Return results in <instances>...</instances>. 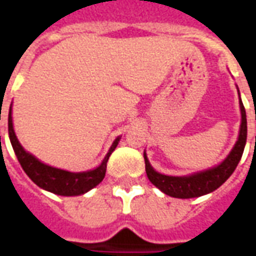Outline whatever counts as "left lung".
Returning a JSON list of instances; mask_svg holds the SVG:
<instances>
[{"label":"left lung","instance_id":"8db88e82","mask_svg":"<svg viewBox=\"0 0 256 256\" xmlns=\"http://www.w3.org/2000/svg\"><path fill=\"white\" fill-rule=\"evenodd\" d=\"M240 110H242V126H240L238 140L229 156L220 166L206 170V172H196L188 177H170V176H163L160 172H155L150 164L146 156L144 155L145 172H146L148 180L163 193L178 198H198L220 188L236 170L244 152L246 141H247V116H246V110H244L242 100H240Z\"/></svg>","mask_w":256,"mask_h":256}]
</instances>
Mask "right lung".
Returning a JSON list of instances; mask_svg holds the SVG:
<instances>
[{"label":"right lung","mask_w":256,"mask_h":256,"mask_svg":"<svg viewBox=\"0 0 256 256\" xmlns=\"http://www.w3.org/2000/svg\"><path fill=\"white\" fill-rule=\"evenodd\" d=\"M8 132L10 144L14 146L16 158L19 160L20 166L23 167L24 172L31 178V181L36 184L40 188L49 190V192L56 193L60 196H78L84 194L92 188H94L96 185L104 180L106 172V162L110 159V156L116 148L119 138L114 141V144L110 148V152L106 154L104 160L100 166L84 172H70L60 168L46 166L41 162L36 159L34 156L26 152L23 146L16 138V134L14 132V123H12V111H9L8 115Z\"/></svg>","instance_id":"obj_1"}]
</instances>
